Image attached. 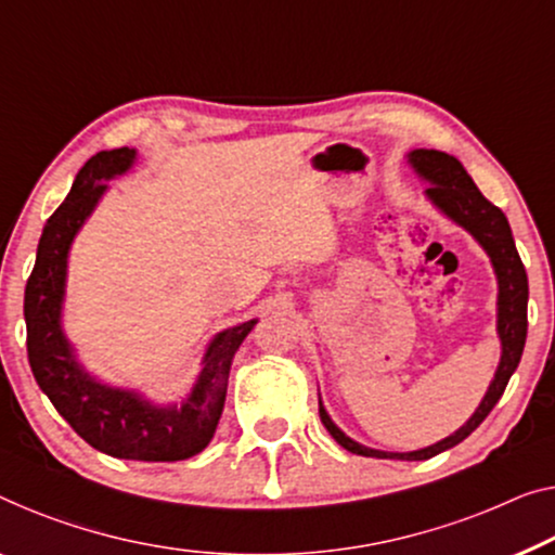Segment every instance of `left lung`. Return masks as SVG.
<instances>
[{
    "label": "left lung",
    "mask_w": 555,
    "mask_h": 555,
    "mask_svg": "<svg viewBox=\"0 0 555 555\" xmlns=\"http://www.w3.org/2000/svg\"><path fill=\"white\" fill-rule=\"evenodd\" d=\"M409 159L421 177L431 181V186L426 189V194L431 196V202L443 214H449L456 224L468 229L470 234L478 238V244H481L491 256L495 276H499V334L503 344L499 371H495L493 384L489 386V393L483 396L481 406H478L474 416L468 418V424L461 426L453 436L443 438V441H438L436 446H428V449H421V451L384 453V451L366 449V446H359L357 441H351L349 436L338 431L321 403H319V416H321V424L326 426V431L336 438V443L344 446L346 451L359 453V456L426 461L446 449H453V446L461 443L463 438L474 434L476 428L481 426V421L493 411L495 403H499L503 391H506L508 378L514 376V371L520 361V353H524V346H526L528 276H526L524 261H520V256L516 251L514 234H511L506 214L478 192L474 179H470L466 169L461 167L456 156L436 152V149H416V152L409 154Z\"/></svg>",
    "instance_id": "1"
}]
</instances>
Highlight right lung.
Instances as JSON below:
<instances>
[{
    "label": "right lung",
    "instance_id": "right-lung-1",
    "mask_svg": "<svg viewBox=\"0 0 555 555\" xmlns=\"http://www.w3.org/2000/svg\"><path fill=\"white\" fill-rule=\"evenodd\" d=\"M131 159L134 149L127 146L92 156L77 173L60 209L47 219L35 269L24 288L27 357L41 391L66 424L96 451L129 461H184L204 451L217 431L224 411L231 359L256 321H246L214 338L194 391L181 406L167 409H156L137 393L89 378L74 361L60 326L72 238L104 194V179L127 171Z\"/></svg>",
    "mask_w": 555,
    "mask_h": 555
}]
</instances>
